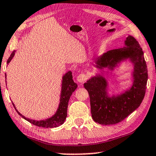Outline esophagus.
Instances as JSON below:
<instances>
[{"mask_svg": "<svg viewBox=\"0 0 156 156\" xmlns=\"http://www.w3.org/2000/svg\"><path fill=\"white\" fill-rule=\"evenodd\" d=\"M86 80H87V76H86V75L84 73L80 74V75L77 76V77H76V80H77L79 82L81 83L84 82V81H86Z\"/></svg>", "mask_w": 156, "mask_h": 156, "instance_id": "obj_1", "label": "esophagus"}]
</instances>
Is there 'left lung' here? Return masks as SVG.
Listing matches in <instances>:
<instances>
[{"label": "left lung", "instance_id": "1", "mask_svg": "<svg viewBox=\"0 0 156 156\" xmlns=\"http://www.w3.org/2000/svg\"><path fill=\"white\" fill-rule=\"evenodd\" d=\"M127 47L109 50L97 61L100 68H113L119 61L130 58L135 66L134 83L131 89L116 98L106 95L107 81L102 76H94L83 86L90 97L92 118L102 125H113L123 121L140 107L144 98L148 70L144 52L139 42L131 35L126 38Z\"/></svg>", "mask_w": 156, "mask_h": 156}]
</instances>
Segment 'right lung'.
I'll list each match as a JSON object with an SVG mask.
<instances>
[{
  "label": "right lung",
  "instance_id": "1",
  "mask_svg": "<svg viewBox=\"0 0 156 156\" xmlns=\"http://www.w3.org/2000/svg\"><path fill=\"white\" fill-rule=\"evenodd\" d=\"M14 53L12 52L10 55L9 59L8 60L7 63H9L10 62L11 59L14 56ZM6 76V75H5ZM77 88V84L74 82L73 80V73L72 72H68L66 75L63 76V83H62V90H61V101H60L58 109L57 110L56 113L55 114L54 116L51 118L48 119L44 121H35V120H31L29 119L26 118L23 115H21L17 110L16 109L15 107L14 109L17 112V113L20 115L21 117L26 119V121L30 122V123L33 124V125L42 127V128H56L61 126L65 122V120L66 119L67 117V109H68V102L70 100V98L71 96L72 93L75 91L76 88ZM13 106H14L12 103Z\"/></svg>",
  "mask_w": 156,
  "mask_h": 156
}]
</instances>
